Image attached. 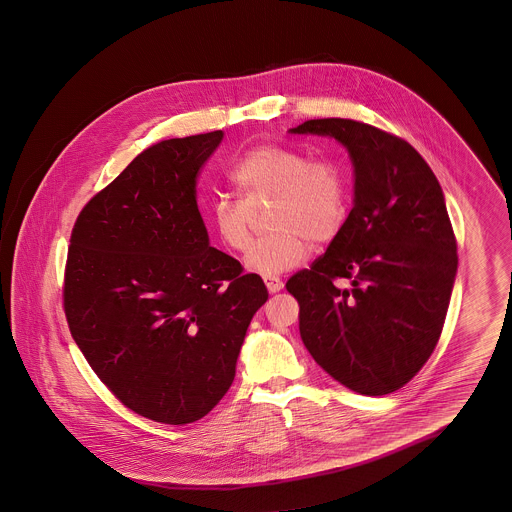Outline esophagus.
Here are the masks:
<instances>
[{
    "mask_svg": "<svg viewBox=\"0 0 512 512\" xmlns=\"http://www.w3.org/2000/svg\"><path fill=\"white\" fill-rule=\"evenodd\" d=\"M263 280H265V286H267V290L270 293L280 292L284 288V282L278 276H265Z\"/></svg>",
    "mask_w": 512,
    "mask_h": 512,
    "instance_id": "esophagus-1",
    "label": "esophagus"
}]
</instances>
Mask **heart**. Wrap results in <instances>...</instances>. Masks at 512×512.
Masks as SVG:
<instances>
[{"mask_svg":"<svg viewBox=\"0 0 512 512\" xmlns=\"http://www.w3.org/2000/svg\"><path fill=\"white\" fill-rule=\"evenodd\" d=\"M230 180L240 199H215L207 226L224 247L244 253L253 236V213L270 205L272 232L245 255V267L253 272L274 276L297 267L311 242L334 240L347 219V176L332 159H309L293 147L261 144L236 163Z\"/></svg>","mask_w":512,"mask_h":512,"instance_id":"obj_1","label":"heart"}]
</instances>
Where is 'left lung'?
I'll use <instances>...</instances> for the list:
<instances>
[{
  "instance_id": "1",
  "label": "left lung",
  "mask_w": 512,
  "mask_h": 512,
  "mask_svg": "<svg viewBox=\"0 0 512 512\" xmlns=\"http://www.w3.org/2000/svg\"><path fill=\"white\" fill-rule=\"evenodd\" d=\"M290 132L338 140L355 169L340 234L286 284L301 340L345 388L399 390L436 349L459 265L438 178L409 142L365 122L315 119Z\"/></svg>"
}]
</instances>
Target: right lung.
<instances>
[{"instance_id": "obj_1", "label": "right lung", "mask_w": 512, "mask_h": 512, "mask_svg": "<svg viewBox=\"0 0 512 512\" xmlns=\"http://www.w3.org/2000/svg\"><path fill=\"white\" fill-rule=\"evenodd\" d=\"M222 130L142 151L74 222L63 307L76 345L134 413L190 424L236 376L268 299L257 274L209 245L195 186Z\"/></svg>"}]
</instances>
